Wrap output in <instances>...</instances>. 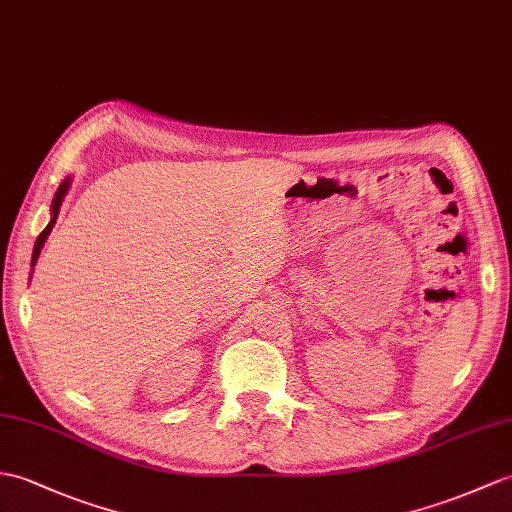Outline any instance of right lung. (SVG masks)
I'll return each mask as SVG.
<instances>
[{
	"label": "right lung",
	"mask_w": 512,
	"mask_h": 512,
	"mask_svg": "<svg viewBox=\"0 0 512 512\" xmlns=\"http://www.w3.org/2000/svg\"><path fill=\"white\" fill-rule=\"evenodd\" d=\"M69 185H71V178H65V181L61 183V187H58V192L54 194V200H52V220H50V224H47V227L41 231V235L37 237V244H34V251H32V266L37 264L41 248H43V244H45V240H47V235H50V231H52V227H54V222H56V218H58V209H61V205H63V198H65V194H67Z\"/></svg>",
	"instance_id": "obj_1"
}]
</instances>
